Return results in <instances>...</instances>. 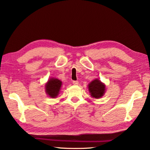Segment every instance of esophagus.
<instances>
[{"instance_id": "esophagus-1", "label": "esophagus", "mask_w": 150, "mask_h": 150, "mask_svg": "<svg viewBox=\"0 0 150 150\" xmlns=\"http://www.w3.org/2000/svg\"><path fill=\"white\" fill-rule=\"evenodd\" d=\"M73 84L74 85H77L78 84H79V81H73Z\"/></svg>"}]
</instances>
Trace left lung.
Returning a JSON list of instances; mask_svg holds the SVG:
<instances>
[{"instance_id":"obj_1","label":"left lung","mask_w":150,"mask_h":150,"mask_svg":"<svg viewBox=\"0 0 150 150\" xmlns=\"http://www.w3.org/2000/svg\"><path fill=\"white\" fill-rule=\"evenodd\" d=\"M88 89L92 97L99 99L105 94L106 87L105 85L99 79H96L89 83L88 85Z\"/></svg>"}]
</instances>
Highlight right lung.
<instances>
[{
  "instance_id": "obj_1",
  "label": "right lung",
  "mask_w": 150,
  "mask_h": 150,
  "mask_svg": "<svg viewBox=\"0 0 150 150\" xmlns=\"http://www.w3.org/2000/svg\"><path fill=\"white\" fill-rule=\"evenodd\" d=\"M62 81L57 78L51 77L45 85V92L51 98H56L60 92Z\"/></svg>"
}]
</instances>
